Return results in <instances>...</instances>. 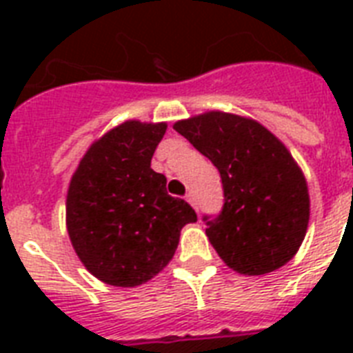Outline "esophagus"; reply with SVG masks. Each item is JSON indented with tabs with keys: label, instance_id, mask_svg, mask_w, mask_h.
I'll return each instance as SVG.
<instances>
[{
	"label": "esophagus",
	"instance_id": "obj_1",
	"mask_svg": "<svg viewBox=\"0 0 353 353\" xmlns=\"http://www.w3.org/2000/svg\"><path fill=\"white\" fill-rule=\"evenodd\" d=\"M187 201H188V203H190V205H192L194 209L198 210V203H196V198H194L192 194H188V196H187Z\"/></svg>",
	"mask_w": 353,
	"mask_h": 353
}]
</instances>
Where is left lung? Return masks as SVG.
I'll use <instances>...</instances> for the list:
<instances>
[{"instance_id":"8db88e82","label":"left lung","mask_w":353,"mask_h":353,"mask_svg":"<svg viewBox=\"0 0 353 353\" xmlns=\"http://www.w3.org/2000/svg\"><path fill=\"white\" fill-rule=\"evenodd\" d=\"M174 130L220 170L225 203L203 221L221 260L249 276L290 262L306 236L310 194L284 143L260 122L225 112L177 121Z\"/></svg>"}]
</instances>
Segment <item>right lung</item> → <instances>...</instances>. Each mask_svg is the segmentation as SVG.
Masks as SVG:
<instances>
[{"mask_svg":"<svg viewBox=\"0 0 353 353\" xmlns=\"http://www.w3.org/2000/svg\"><path fill=\"white\" fill-rule=\"evenodd\" d=\"M166 122L126 121L80 159L68 188L65 225L80 262L104 284L135 288L163 271L181 229L198 216L150 168Z\"/></svg>","mask_w":353,"mask_h":353,"instance_id":"obj_1","label":"right lung"}]
</instances>
